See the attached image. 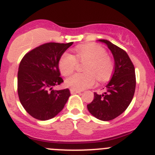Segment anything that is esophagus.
<instances>
[{
	"mask_svg": "<svg viewBox=\"0 0 155 155\" xmlns=\"http://www.w3.org/2000/svg\"><path fill=\"white\" fill-rule=\"evenodd\" d=\"M71 94H78V93H81L80 91H77V90H74V89H71L70 90Z\"/></svg>",
	"mask_w": 155,
	"mask_h": 155,
	"instance_id": "esophagus-1",
	"label": "esophagus"
}]
</instances>
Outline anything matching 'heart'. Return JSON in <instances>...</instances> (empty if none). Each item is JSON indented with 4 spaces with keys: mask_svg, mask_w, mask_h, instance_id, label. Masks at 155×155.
Returning a JSON list of instances; mask_svg holds the SVG:
<instances>
[{
    "mask_svg": "<svg viewBox=\"0 0 155 155\" xmlns=\"http://www.w3.org/2000/svg\"><path fill=\"white\" fill-rule=\"evenodd\" d=\"M75 55L64 53L58 62L60 72L68 76L74 71L78 61L86 62L85 73L74 74L66 79L65 84L71 89L81 91L94 85L95 77L100 81L107 80L113 71V62L102 46L94 43L81 45L75 48Z\"/></svg>",
    "mask_w": 155,
    "mask_h": 155,
    "instance_id": "heart-1",
    "label": "heart"
}]
</instances>
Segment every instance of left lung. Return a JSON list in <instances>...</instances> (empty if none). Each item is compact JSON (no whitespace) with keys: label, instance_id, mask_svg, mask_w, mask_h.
<instances>
[{"label":"left lung","instance_id":"1","mask_svg":"<svg viewBox=\"0 0 155 155\" xmlns=\"http://www.w3.org/2000/svg\"><path fill=\"white\" fill-rule=\"evenodd\" d=\"M98 41L107 45L113 53L114 72L105 92L102 94L94 92V99L87 107L95 118L109 121L124 113L134 98L136 87L135 68L125 50L105 39Z\"/></svg>","mask_w":155,"mask_h":155}]
</instances>
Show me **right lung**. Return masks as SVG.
I'll list each match as a JSON object with an SVG mask.
<instances>
[{
    "label": "right lung",
    "instance_id": "add662e5",
    "mask_svg": "<svg viewBox=\"0 0 155 155\" xmlns=\"http://www.w3.org/2000/svg\"><path fill=\"white\" fill-rule=\"evenodd\" d=\"M73 44L47 42L27 53L18 72V94L20 102L33 118L47 120L57 116L68 102V88L53 90L64 82L58 62L63 53Z\"/></svg>",
    "mask_w": 155,
    "mask_h": 155
}]
</instances>
